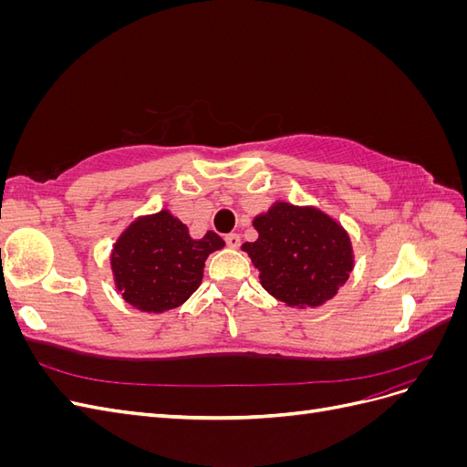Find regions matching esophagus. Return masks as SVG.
I'll return each mask as SVG.
<instances>
[{
	"label": "esophagus",
	"mask_w": 467,
	"mask_h": 467,
	"mask_svg": "<svg viewBox=\"0 0 467 467\" xmlns=\"http://www.w3.org/2000/svg\"><path fill=\"white\" fill-rule=\"evenodd\" d=\"M225 244H228V247H232V249H237L239 244H242V237H239L237 234H228L225 235Z\"/></svg>",
	"instance_id": "1"
}]
</instances>
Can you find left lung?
<instances>
[{
  "label": "left lung",
  "mask_w": 467,
  "mask_h": 467,
  "mask_svg": "<svg viewBox=\"0 0 467 467\" xmlns=\"http://www.w3.org/2000/svg\"><path fill=\"white\" fill-rule=\"evenodd\" d=\"M259 237L242 249L259 271L263 288L290 307L333 300L355 266L348 232L316 206L276 201L253 218Z\"/></svg>",
  "instance_id": "left-lung-1"
}]
</instances>
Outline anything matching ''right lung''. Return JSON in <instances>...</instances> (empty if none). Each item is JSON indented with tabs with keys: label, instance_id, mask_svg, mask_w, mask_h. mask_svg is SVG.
<instances>
[{
	"label": "right lung",
	"instance_id": "add662e5",
	"mask_svg": "<svg viewBox=\"0 0 467 467\" xmlns=\"http://www.w3.org/2000/svg\"><path fill=\"white\" fill-rule=\"evenodd\" d=\"M223 239L206 232L192 239L167 208L136 218L110 251V268L122 300L146 314H163L185 304L201 286L210 253Z\"/></svg>",
	"mask_w": 467,
	"mask_h": 467
}]
</instances>
